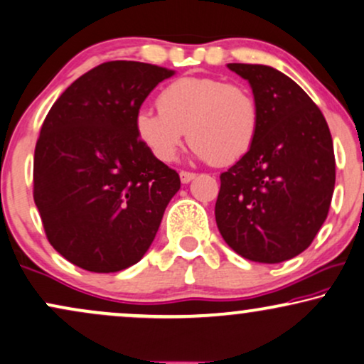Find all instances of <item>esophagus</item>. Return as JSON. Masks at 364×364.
Here are the masks:
<instances>
[{"label": "esophagus", "instance_id": "obj_1", "mask_svg": "<svg viewBox=\"0 0 364 364\" xmlns=\"http://www.w3.org/2000/svg\"><path fill=\"white\" fill-rule=\"evenodd\" d=\"M196 174L190 171H179V178H181V183H190L191 179H195Z\"/></svg>", "mask_w": 364, "mask_h": 364}]
</instances>
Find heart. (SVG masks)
Wrapping results in <instances>:
<instances>
[{
	"label": "heart",
	"mask_w": 364,
	"mask_h": 364,
	"mask_svg": "<svg viewBox=\"0 0 364 364\" xmlns=\"http://www.w3.org/2000/svg\"><path fill=\"white\" fill-rule=\"evenodd\" d=\"M158 107L141 109L136 134L156 159L176 158L186 137L196 158L215 166L237 163L255 144L260 109L247 87L215 77H181L164 87Z\"/></svg>",
	"instance_id": "b5f03b06"
}]
</instances>
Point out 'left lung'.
Here are the masks:
<instances>
[{
    "label": "left lung",
    "instance_id": "left-lung-1",
    "mask_svg": "<svg viewBox=\"0 0 364 364\" xmlns=\"http://www.w3.org/2000/svg\"><path fill=\"white\" fill-rule=\"evenodd\" d=\"M228 68L250 84L260 129L252 149L220 174L216 225L243 259L279 264L304 252L328 218L333 137L319 107L282 72L252 63Z\"/></svg>",
    "mask_w": 364,
    "mask_h": 364
}]
</instances>
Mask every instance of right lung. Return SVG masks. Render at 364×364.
I'll return each instance as SVG.
<instances>
[{"mask_svg":"<svg viewBox=\"0 0 364 364\" xmlns=\"http://www.w3.org/2000/svg\"><path fill=\"white\" fill-rule=\"evenodd\" d=\"M173 70L114 60L79 77L41 126L33 200L50 245L89 272H119L153 243L179 174L139 141L134 117Z\"/></svg>","mask_w":364,"mask_h":364,"instance_id":"right-lung-1","label":"right lung"}]
</instances>
